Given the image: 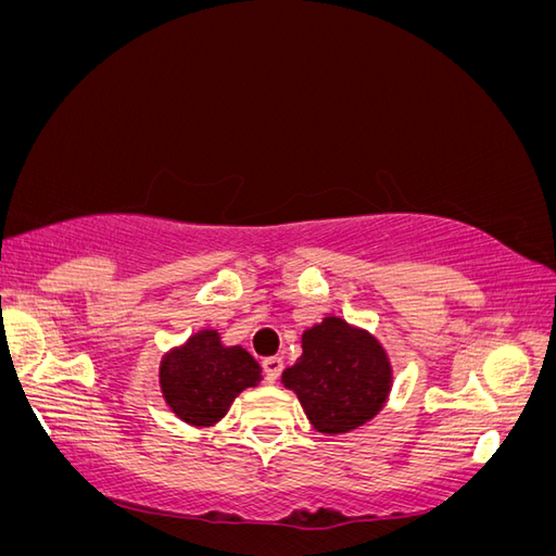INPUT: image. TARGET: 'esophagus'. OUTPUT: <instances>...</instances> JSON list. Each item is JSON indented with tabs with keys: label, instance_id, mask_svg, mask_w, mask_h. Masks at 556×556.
<instances>
[{
	"label": "esophagus",
	"instance_id": "obj_1",
	"mask_svg": "<svg viewBox=\"0 0 556 556\" xmlns=\"http://www.w3.org/2000/svg\"><path fill=\"white\" fill-rule=\"evenodd\" d=\"M262 368H264L266 382H276L280 378V371H282V359L280 357H266L262 362Z\"/></svg>",
	"mask_w": 556,
	"mask_h": 556
}]
</instances>
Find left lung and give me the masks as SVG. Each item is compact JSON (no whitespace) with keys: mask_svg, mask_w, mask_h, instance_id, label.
Wrapping results in <instances>:
<instances>
[{"mask_svg":"<svg viewBox=\"0 0 556 556\" xmlns=\"http://www.w3.org/2000/svg\"><path fill=\"white\" fill-rule=\"evenodd\" d=\"M301 357L282 371V384L323 433H345L374 419L392 387L387 352L371 333L341 317H325L301 336Z\"/></svg>","mask_w":556,"mask_h":556,"instance_id":"left-lung-1","label":"left lung"}]
</instances>
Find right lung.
<instances>
[{
  "instance_id": "1",
  "label": "right lung",
  "mask_w": 556,
  "mask_h": 556,
  "mask_svg": "<svg viewBox=\"0 0 556 556\" xmlns=\"http://www.w3.org/2000/svg\"><path fill=\"white\" fill-rule=\"evenodd\" d=\"M262 368L241 345L225 348L220 333L204 329L164 355L160 387L169 408L194 427L223 419L245 387H257Z\"/></svg>"
}]
</instances>
